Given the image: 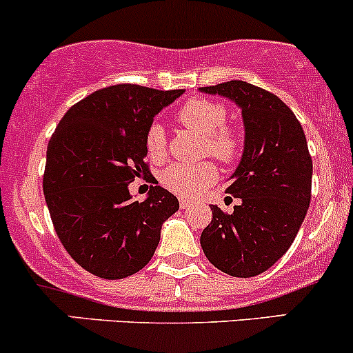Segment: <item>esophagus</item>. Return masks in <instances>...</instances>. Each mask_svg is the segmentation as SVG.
Instances as JSON below:
<instances>
[{
    "label": "esophagus",
    "mask_w": 353,
    "mask_h": 353,
    "mask_svg": "<svg viewBox=\"0 0 353 353\" xmlns=\"http://www.w3.org/2000/svg\"><path fill=\"white\" fill-rule=\"evenodd\" d=\"M179 206H181V209H188L189 206H191V201L181 199V201H179Z\"/></svg>",
    "instance_id": "obj_1"
}]
</instances>
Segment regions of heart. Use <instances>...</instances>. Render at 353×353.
I'll return each mask as SVG.
<instances>
[{
    "instance_id": "1",
    "label": "heart",
    "mask_w": 353,
    "mask_h": 353,
    "mask_svg": "<svg viewBox=\"0 0 353 353\" xmlns=\"http://www.w3.org/2000/svg\"><path fill=\"white\" fill-rule=\"evenodd\" d=\"M228 112L221 103L208 99H191L177 112V120L192 132L203 135V154L230 164L241 150V141L226 127ZM145 149L150 159L159 161L165 154V132L161 123H152L145 134ZM218 177L209 162L196 165L172 164L162 172V185L181 197H194Z\"/></svg>"
}]
</instances>
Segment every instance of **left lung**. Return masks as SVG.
I'll list each match as a JSON object with an SVG mask.
<instances>
[{"label": "left lung", "mask_w": 353, "mask_h": 353, "mask_svg": "<svg viewBox=\"0 0 353 353\" xmlns=\"http://www.w3.org/2000/svg\"><path fill=\"white\" fill-rule=\"evenodd\" d=\"M199 92L236 103L245 127L241 161L226 189L241 203L233 214L211 204L201 246L223 273L256 276L288 251L307 216L313 174L307 137L295 114L263 88L231 80Z\"/></svg>", "instance_id": "left-lung-1"}]
</instances>
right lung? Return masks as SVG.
Segmentation results:
<instances>
[{"label":"right lung","instance_id":"1","mask_svg":"<svg viewBox=\"0 0 353 353\" xmlns=\"http://www.w3.org/2000/svg\"><path fill=\"white\" fill-rule=\"evenodd\" d=\"M184 90L120 83L97 90L60 120L46 149L43 192L61 245L95 276L122 280L156 253L161 230L179 209L168 189L132 199L135 177H152L145 134Z\"/></svg>","mask_w":353,"mask_h":353}]
</instances>
